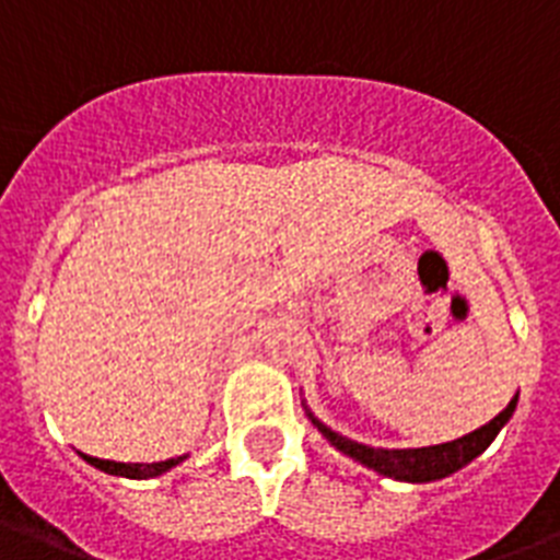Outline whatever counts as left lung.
<instances>
[{
	"label": "left lung",
	"mask_w": 560,
	"mask_h": 560,
	"mask_svg": "<svg viewBox=\"0 0 560 560\" xmlns=\"http://www.w3.org/2000/svg\"><path fill=\"white\" fill-rule=\"evenodd\" d=\"M517 409V395L509 400V407L494 416L488 424H482L474 433L462 435V439H453V442L444 444H430V447H395V451H386V447H372V444L354 442V439H346L337 430H331L328 424H323L319 418L305 407L311 424L319 430V433L328 439V442L337 447L340 453L351 456L360 465L372 468L374 474H383V477L398 479V482H435V479H444L462 470L468 462H474L479 453L486 451L488 444L494 442L497 433L509 424V418L514 416Z\"/></svg>",
	"instance_id": "left-lung-1"
}]
</instances>
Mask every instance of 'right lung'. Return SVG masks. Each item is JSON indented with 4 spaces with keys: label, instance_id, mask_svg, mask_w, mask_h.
Masks as SVG:
<instances>
[{
    "label": "right lung",
    "instance_id": "right-lung-1",
    "mask_svg": "<svg viewBox=\"0 0 560 560\" xmlns=\"http://www.w3.org/2000/svg\"><path fill=\"white\" fill-rule=\"evenodd\" d=\"M83 462H90L92 468L104 470V474H113V477H127V479H153V477H162L165 470L177 468L179 462L188 459V456H177V459H165V462H148V465H142V462H109V459H95V456H86V453H81Z\"/></svg>",
    "mask_w": 560,
    "mask_h": 560
}]
</instances>
